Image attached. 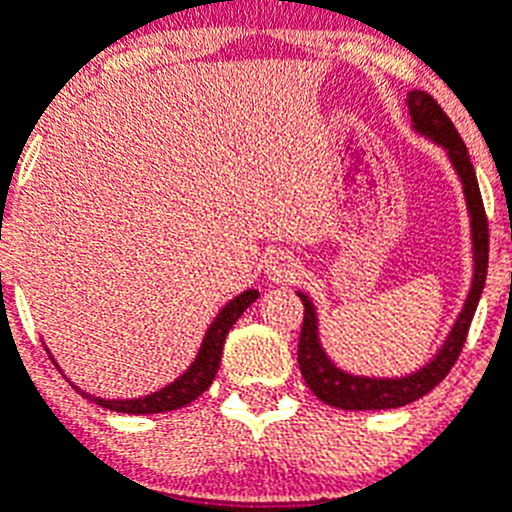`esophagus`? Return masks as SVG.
Masks as SVG:
<instances>
[{"instance_id":"34e87169","label":"esophagus","mask_w":512,"mask_h":512,"mask_svg":"<svg viewBox=\"0 0 512 512\" xmlns=\"http://www.w3.org/2000/svg\"><path fill=\"white\" fill-rule=\"evenodd\" d=\"M300 275L302 265L297 262V257L287 255V252H280V255H275L267 262V280L275 282V285H290Z\"/></svg>"}]
</instances>
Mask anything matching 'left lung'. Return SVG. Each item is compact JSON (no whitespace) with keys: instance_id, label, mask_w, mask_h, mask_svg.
<instances>
[{"instance_id":"8db88e82","label":"left lung","mask_w":512,"mask_h":512,"mask_svg":"<svg viewBox=\"0 0 512 512\" xmlns=\"http://www.w3.org/2000/svg\"><path fill=\"white\" fill-rule=\"evenodd\" d=\"M408 117L410 130L415 135L425 137V140L435 142L443 147L448 155L450 167L458 175L460 187H463L465 210H468L470 220V255H473V277H470L468 295H465L463 307H460L458 317H455L453 327L448 330L445 340L440 342L438 350L433 352L428 362L415 367L413 372L393 377L380 375H360V372H350L345 367L337 365L330 355H327L325 345L320 337V317H317V307L307 292L297 290V297L305 305V320H302L300 345H297V362H300V372L305 377L307 388L322 400V403L332 405L337 410H390L403 408V405L415 403L423 395L443 380L450 372V367L458 360L460 350H463L465 335H468L470 320L475 315L480 295L485 287V275H488V222H485L483 200H480L478 177H475L473 162H470L468 150H465L463 140H460L458 130L448 119V114L440 109L430 94L425 92H408Z\"/></svg>"}]
</instances>
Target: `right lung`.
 <instances>
[{"mask_svg":"<svg viewBox=\"0 0 512 512\" xmlns=\"http://www.w3.org/2000/svg\"><path fill=\"white\" fill-rule=\"evenodd\" d=\"M257 297H260V292L257 290H245L237 297H232V300L217 312L212 325L207 327L205 337H202V345L200 350H197L192 365L187 367L177 380H172L170 385H165V388L155 390V393L142 395V398H130V400H109V398H97V395L84 393V390H79L77 385H72V388L77 390L82 398L92 400V403L102 405V408L107 410H114V413L150 415V413H167V410L185 408V405H190L192 400L200 398V395L212 385V380H215L217 375V367H220V360H222V347H225L227 332L232 330V325L240 320L242 312H245ZM49 357H52V352H49Z\"/></svg>","mask_w":512,"mask_h":512,"instance_id":"add662e5","label":"right lung"}]
</instances>
